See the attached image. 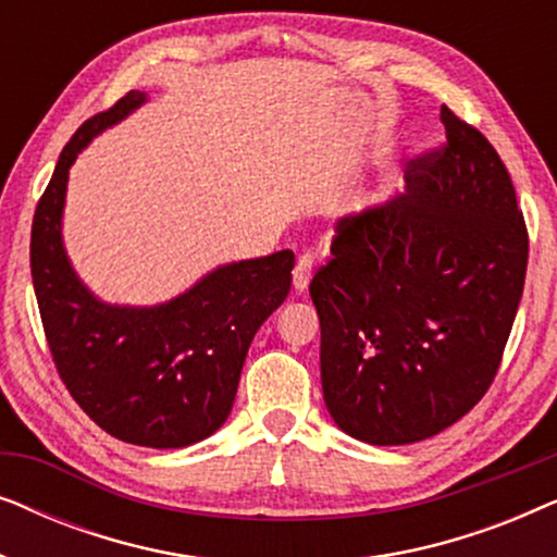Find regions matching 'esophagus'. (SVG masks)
<instances>
[{"mask_svg":"<svg viewBox=\"0 0 557 557\" xmlns=\"http://www.w3.org/2000/svg\"><path fill=\"white\" fill-rule=\"evenodd\" d=\"M314 276V261H311V256H299V261L294 265V288L296 292H307L309 288V281Z\"/></svg>","mask_w":557,"mask_h":557,"instance_id":"34e87169","label":"esophagus"}]
</instances>
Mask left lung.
Returning a JSON list of instances; mask_svg holds the SVG:
<instances>
[{
  "label": "left lung",
  "instance_id": "obj_1",
  "mask_svg": "<svg viewBox=\"0 0 557 557\" xmlns=\"http://www.w3.org/2000/svg\"><path fill=\"white\" fill-rule=\"evenodd\" d=\"M444 149L410 162L406 193L339 220L311 278L322 391L334 423L372 446L431 438L482 400L528 271L507 166L441 106Z\"/></svg>",
  "mask_w": 557,
  "mask_h": 557
}]
</instances>
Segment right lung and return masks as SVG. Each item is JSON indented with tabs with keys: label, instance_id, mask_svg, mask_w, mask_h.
I'll list each match as a JSON object with an SVG mask.
<instances>
[{
	"label": "right lung",
	"instance_id": "1",
	"mask_svg": "<svg viewBox=\"0 0 557 557\" xmlns=\"http://www.w3.org/2000/svg\"><path fill=\"white\" fill-rule=\"evenodd\" d=\"M147 103L132 90L65 144L33 220L29 265L52 360L75 403L113 438L182 448L231 416L258 326L292 288V250L235 261L157 307H121L90 292L63 243L67 174L106 128Z\"/></svg>",
	"mask_w": 557,
	"mask_h": 557
}]
</instances>
